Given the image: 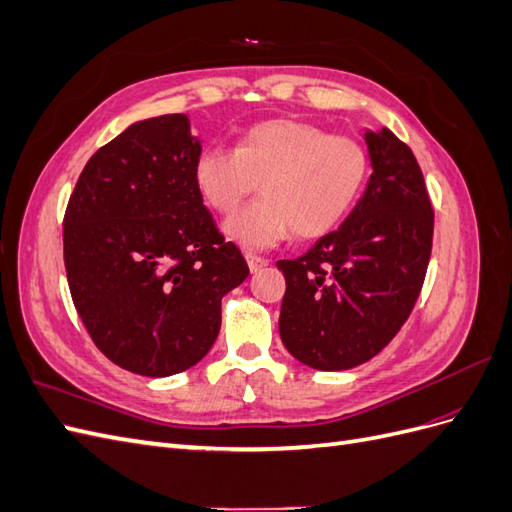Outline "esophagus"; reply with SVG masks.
I'll list each match as a JSON object with an SVG mask.
<instances>
[{
  "instance_id": "obj_1",
  "label": "esophagus",
  "mask_w": 512,
  "mask_h": 512,
  "mask_svg": "<svg viewBox=\"0 0 512 512\" xmlns=\"http://www.w3.org/2000/svg\"><path fill=\"white\" fill-rule=\"evenodd\" d=\"M245 260H247V267H250V271H252V273H256V271H260L262 267H267V265H269V260H267V258H262V256L252 254V252H247V254H245Z\"/></svg>"
}]
</instances>
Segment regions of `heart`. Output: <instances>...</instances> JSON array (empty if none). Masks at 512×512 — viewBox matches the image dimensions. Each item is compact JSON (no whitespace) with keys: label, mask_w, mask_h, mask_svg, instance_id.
<instances>
[{"label":"heart","mask_w":512,"mask_h":512,"mask_svg":"<svg viewBox=\"0 0 512 512\" xmlns=\"http://www.w3.org/2000/svg\"><path fill=\"white\" fill-rule=\"evenodd\" d=\"M367 175V149L356 138L297 119L256 123L232 151H200L192 168L198 194L222 215L260 181L262 198L224 222V235L252 252L275 247L292 230L301 239L327 235L359 200Z\"/></svg>","instance_id":"1"}]
</instances>
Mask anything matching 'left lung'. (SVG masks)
I'll use <instances>...</instances> for the list:
<instances>
[{
	"label": "left lung",
	"mask_w": 512,
	"mask_h": 512,
	"mask_svg": "<svg viewBox=\"0 0 512 512\" xmlns=\"http://www.w3.org/2000/svg\"><path fill=\"white\" fill-rule=\"evenodd\" d=\"M365 194L337 230L280 260V335L303 365L342 371L376 356L404 327L431 256L433 209L412 149L389 130L365 132Z\"/></svg>",
	"instance_id": "1"
}]
</instances>
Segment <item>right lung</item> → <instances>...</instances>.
Segmentation results:
<instances>
[{"mask_svg": "<svg viewBox=\"0 0 512 512\" xmlns=\"http://www.w3.org/2000/svg\"><path fill=\"white\" fill-rule=\"evenodd\" d=\"M200 141L175 113L136 121L85 164L64 215L76 312L104 356L138 376L194 367L247 275L198 194Z\"/></svg>", "mask_w": 512, "mask_h": 512, "instance_id": "add662e5", "label": "right lung"}]
</instances>
